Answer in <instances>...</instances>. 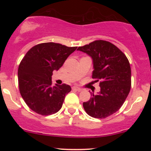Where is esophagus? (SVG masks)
Wrapping results in <instances>:
<instances>
[{
  "label": "esophagus",
  "mask_w": 151,
  "mask_h": 151,
  "mask_svg": "<svg viewBox=\"0 0 151 151\" xmlns=\"http://www.w3.org/2000/svg\"><path fill=\"white\" fill-rule=\"evenodd\" d=\"M72 90H73V91H82V89H81V88L77 87V86H73V87H72Z\"/></svg>",
  "instance_id": "obj_1"
}]
</instances>
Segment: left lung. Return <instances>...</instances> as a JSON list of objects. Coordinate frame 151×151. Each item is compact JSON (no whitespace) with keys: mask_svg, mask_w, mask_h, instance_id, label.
<instances>
[{"mask_svg":"<svg viewBox=\"0 0 151 151\" xmlns=\"http://www.w3.org/2000/svg\"><path fill=\"white\" fill-rule=\"evenodd\" d=\"M78 50L91 57L93 70L92 79L99 81V93L93 94L83 107L88 115L96 119L105 118L116 113L122 106L131 86V70L125 54L111 42L95 40L79 47Z\"/></svg>","mask_w":151,"mask_h":151,"instance_id":"obj_1","label":"left lung"}]
</instances>
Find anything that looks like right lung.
Masks as SVG:
<instances>
[{
	"label": "right lung",
	"instance_id": "obj_1",
	"mask_svg": "<svg viewBox=\"0 0 151 151\" xmlns=\"http://www.w3.org/2000/svg\"><path fill=\"white\" fill-rule=\"evenodd\" d=\"M77 47L60 43L44 42L27 51L18 67L20 93L31 110L42 116L60 111L65 95L71 91L70 85L52 86L53 71L58 70Z\"/></svg>",
	"mask_w": 151,
	"mask_h": 151
}]
</instances>
